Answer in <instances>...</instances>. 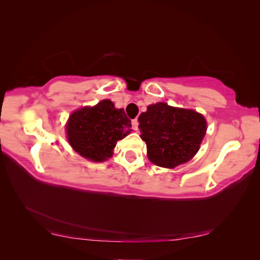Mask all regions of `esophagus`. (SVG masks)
<instances>
[{"instance_id":"esophagus-1","label":"esophagus","mask_w":260,"mask_h":260,"mask_svg":"<svg viewBox=\"0 0 260 260\" xmlns=\"http://www.w3.org/2000/svg\"><path fill=\"white\" fill-rule=\"evenodd\" d=\"M131 123H132V129L137 131V130L139 129V128H138V125H139V121H138V119H133Z\"/></svg>"}]
</instances>
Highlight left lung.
<instances>
[{
    "label": "left lung",
    "mask_w": 260,
    "mask_h": 260,
    "mask_svg": "<svg viewBox=\"0 0 260 260\" xmlns=\"http://www.w3.org/2000/svg\"><path fill=\"white\" fill-rule=\"evenodd\" d=\"M138 120L148 159L156 166L169 169L193 158L207 130L202 114L167 103L147 106Z\"/></svg>",
    "instance_id": "obj_1"
}]
</instances>
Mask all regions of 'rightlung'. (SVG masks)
<instances>
[{
	"label": "right lung",
	"instance_id": "add662e5",
	"mask_svg": "<svg viewBox=\"0 0 260 260\" xmlns=\"http://www.w3.org/2000/svg\"><path fill=\"white\" fill-rule=\"evenodd\" d=\"M68 142L75 151L92 161H105L113 156L117 141L131 132V120L112 101L84 106L69 116L66 124Z\"/></svg>",
	"mask_w": 260,
	"mask_h": 260
}]
</instances>
